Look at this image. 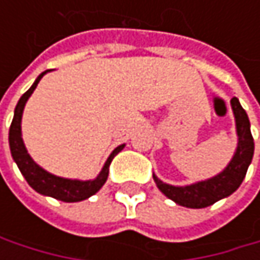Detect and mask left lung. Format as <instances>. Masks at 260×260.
Here are the masks:
<instances>
[{
	"mask_svg": "<svg viewBox=\"0 0 260 260\" xmlns=\"http://www.w3.org/2000/svg\"><path fill=\"white\" fill-rule=\"evenodd\" d=\"M231 104L236 120L238 147L232 161L220 175L208 181L197 182L186 186H173L164 183L153 175V181L159 188V191L166 194L169 199H172L173 202H176L178 205L185 208H194V209L211 206L215 202L235 192L244 181L247 175V169L253 159L254 141H253V135L250 131V120L245 110L241 107L236 98H232Z\"/></svg>",
	"mask_w": 260,
	"mask_h": 260,
	"instance_id": "left-lung-1",
	"label": "left lung"
}]
</instances>
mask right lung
Listing matches in <instances>:
<instances>
[{"mask_svg":"<svg viewBox=\"0 0 260 260\" xmlns=\"http://www.w3.org/2000/svg\"><path fill=\"white\" fill-rule=\"evenodd\" d=\"M48 71L42 72L37 79L34 81V84L26 90L25 93L21 96L16 108H15V116L10 125V131H9V143H10V150H12V156L15 159V162L18 164L21 173L24 175L25 181L28 185L36 189L37 192L43 194V196H51L57 200L61 202H81L88 199L90 196L96 194L102 185L107 182L108 173H110V164L113 161V158L125 147V144L116 147L113 150V153L108 156L102 172L99 173V176L93 181H72V179H64V178H58L54 176L48 172H45L42 167H39L31 156L28 155L24 141H22V135H21V119H22V111L25 107L28 98L31 96V93L34 91V88L37 87L39 81L42 77L46 74Z\"/></svg>","mask_w":260,"mask_h":260,"instance_id":"1","label":"right lung"}]
</instances>
